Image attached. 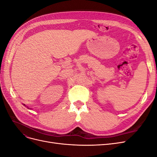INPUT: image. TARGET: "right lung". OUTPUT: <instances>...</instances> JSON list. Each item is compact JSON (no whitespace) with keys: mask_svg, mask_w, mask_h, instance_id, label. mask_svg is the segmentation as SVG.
Returning a JSON list of instances; mask_svg holds the SVG:
<instances>
[{"mask_svg":"<svg viewBox=\"0 0 157 157\" xmlns=\"http://www.w3.org/2000/svg\"><path fill=\"white\" fill-rule=\"evenodd\" d=\"M23 105H25V104H23Z\"/></svg>","mask_w":157,"mask_h":157,"instance_id":"1","label":"right lung"}]
</instances>
